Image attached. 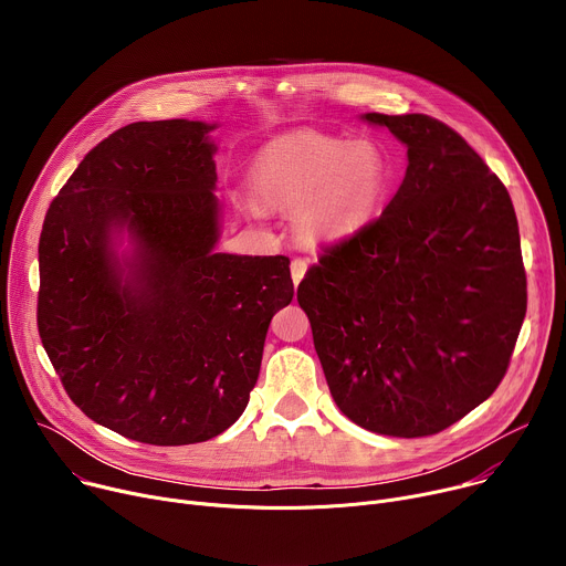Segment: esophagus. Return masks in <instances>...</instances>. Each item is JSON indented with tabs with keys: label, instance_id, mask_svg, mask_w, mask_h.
<instances>
[{
	"label": "esophagus",
	"instance_id": "1",
	"mask_svg": "<svg viewBox=\"0 0 566 566\" xmlns=\"http://www.w3.org/2000/svg\"><path fill=\"white\" fill-rule=\"evenodd\" d=\"M306 266H308L306 260H300V258L291 262V277H293V284H300V282H302V277L306 275Z\"/></svg>",
	"mask_w": 566,
	"mask_h": 566
}]
</instances>
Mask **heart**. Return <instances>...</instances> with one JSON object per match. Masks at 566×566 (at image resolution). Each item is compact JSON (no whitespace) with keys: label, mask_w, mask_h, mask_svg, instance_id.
Instances as JSON below:
<instances>
[{"label":"heart","mask_w":566,"mask_h":566,"mask_svg":"<svg viewBox=\"0 0 566 566\" xmlns=\"http://www.w3.org/2000/svg\"><path fill=\"white\" fill-rule=\"evenodd\" d=\"M249 184L262 208L295 212L306 244H338L376 217L389 188V160L367 140L295 129L255 151Z\"/></svg>","instance_id":"b5f03b06"}]
</instances>
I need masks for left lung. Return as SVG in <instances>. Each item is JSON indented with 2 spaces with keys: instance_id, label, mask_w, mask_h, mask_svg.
Returning a JSON list of instances; mask_svg holds the SVG:
<instances>
[{
  "instance_id": "obj_1",
  "label": "left lung",
  "mask_w": 566,
  "mask_h": 566,
  "mask_svg": "<svg viewBox=\"0 0 566 566\" xmlns=\"http://www.w3.org/2000/svg\"><path fill=\"white\" fill-rule=\"evenodd\" d=\"M408 147L380 219L327 249L297 286L340 412L428 437L502 382L526 315L520 228L504 184L426 114H363Z\"/></svg>"
}]
</instances>
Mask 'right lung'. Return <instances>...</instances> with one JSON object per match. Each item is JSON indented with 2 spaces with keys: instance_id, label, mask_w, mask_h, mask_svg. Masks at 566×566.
Returning a JSON list of instances; mask_svg holds the SVG:
<instances>
[{
  "instance_id": "add662e5",
  "label": "right lung",
  "mask_w": 566,
  "mask_h": 566,
  "mask_svg": "<svg viewBox=\"0 0 566 566\" xmlns=\"http://www.w3.org/2000/svg\"><path fill=\"white\" fill-rule=\"evenodd\" d=\"M206 120H151L98 143L40 234L38 329L75 406L151 446L228 430L258 382L289 260L217 253V145Z\"/></svg>"
}]
</instances>
